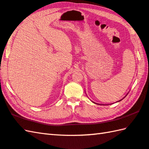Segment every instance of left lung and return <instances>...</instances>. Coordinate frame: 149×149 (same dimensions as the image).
I'll return each instance as SVG.
<instances>
[{
	"label": "left lung",
	"mask_w": 149,
	"mask_h": 149,
	"mask_svg": "<svg viewBox=\"0 0 149 149\" xmlns=\"http://www.w3.org/2000/svg\"><path fill=\"white\" fill-rule=\"evenodd\" d=\"M126 96H127V95H126ZM126 96H125V97H126ZM121 100H122V99H121ZM121 100H119V101H120ZM119 101H118V102H119ZM94 103H95V102H94Z\"/></svg>",
	"instance_id": "obj_1"
}]
</instances>
